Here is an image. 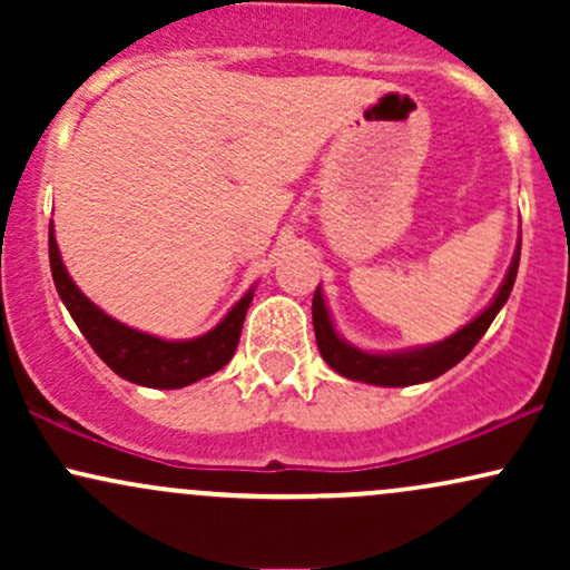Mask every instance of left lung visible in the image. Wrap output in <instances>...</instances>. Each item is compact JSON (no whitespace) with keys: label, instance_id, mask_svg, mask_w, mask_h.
Returning <instances> with one entry per match:
<instances>
[{"label":"left lung","instance_id":"left-lung-1","mask_svg":"<svg viewBox=\"0 0 570 570\" xmlns=\"http://www.w3.org/2000/svg\"><path fill=\"white\" fill-rule=\"evenodd\" d=\"M517 265H520V244H517L512 265H509L507 278H503L499 292H495L493 303H490L480 316L472 318L466 326H461L455 335L440 340V343L396 353H370L345 343V340L337 335L335 324H332L322 286H318L316 294H313V330H316L318 351H322L324 362L343 377H348V381L389 385V389L434 381V377L444 375L450 367H455V364L480 343V337L485 335L488 326L493 324V318L499 316L503 303L509 299V292H512L517 278Z\"/></svg>","mask_w":570,"mask_h":570}]
</instances>
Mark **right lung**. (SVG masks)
<instances>
[{
	"label": "right lung",
	"instance_id": "add662e5",
	"mask_svg": "<svg viewBox=\"0 0 570 570\" xmlns=\"http://www.w3.org/2000/svg\"><path fill=\"white\" fill-rule=\"evenodd\" d=\"M48 248L58 297L63 299L71 318L80 326V332L90 343V348L98 353V358L126 381L147 385V389H185V385L200 381V377L219 372L233 358L254 289H248L230 307V313L206 335L193 340H163L115 322L112 316H107L101 307L90 303L77 289V284L63 267L53 225H50L48 233Z\"/></svg>",
	"mask_w": 570,
	"mask_h": 570
}]
</instances>
